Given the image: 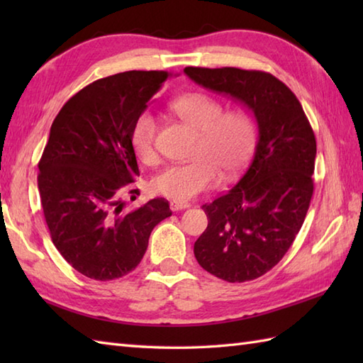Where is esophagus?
Returning a JSON list of instances; mask_svg holds the SVG:
<instances>
[{"label":"esophagus","instance_id":"obj_1","mask_svg":"<svg viewBox=\"0 0 363 363\" xmlns=\"http://www.w3.org/2000/svg\"><path fill=\"white\" fill-rule=\"evenodd\" d=\"M187 207H190V203H184V201H172V203H169V209H172L173 212L187 209Z\"/></svg>","mask_w":363,"mask_h":363}]
</instances>
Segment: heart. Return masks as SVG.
<instances>
[{"label": "heart", "instance_id": "heart-1", "mask_svg": "<svg viewBox=\"0 0 363 363\" xmlns=\"http://www.w3.org/2000/svg\"><path fill=\"white\" fill-rule=\"evenodd\" d=\"M169 109L198 133L191 151L194 160L172 164L154 177V194L173 201H190L201 191L213 187L223 177H234L248 164L257 142V126L245 111L223 112L220 99L190 91L174 98ZM157 123L150 112L138 115L130 130V146L143 164L156 162Z\"/></svg>", "mask_w": 363, "mask_h": 363}]
</instances>
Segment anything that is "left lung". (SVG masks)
I'll list each match as a JSON object with an SVG mask.
<instances>
[{
    "label": "left lung",
    "instance_id": "1",
    "mask_svg": "<svg viewBox=\"0 0 363 363\" xmlns=\"http://www.w3.org/2000/svg\"><path fill=\"white\" fill-rule=\"evenodd\" d=\"M191 81L252 111L259 140L250 167L226 194L204 204L195 242L206 272L228 282L257 279L277 265L303 226L313 195L317 140L295 94L273 74L242 68H184Z\"/></svg>",
    "mask_w": 363,
    "mask_h": 363
}]
</instances>
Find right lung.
Wrapping results in <instances>:
<instances>
[{
  "label": "right lung",
  "instance_id": "1",
  "mask_svg": "<svg viewBox=\"0 0 363 363\" xmlns=\"http://www.w3.org/2000/svg\"><path fill=\"white\" fill-rule=\"evenodd\" d=\"M172 73L125 72L79 90L54 118L38 162L51 240L76 272L112 281L140 264L154 226L172 215L164 198L125 211L138 195L130 130Z\"/></svg>",
  "mask_w": 363,
  "mask_h": 363
}]
</instances>
